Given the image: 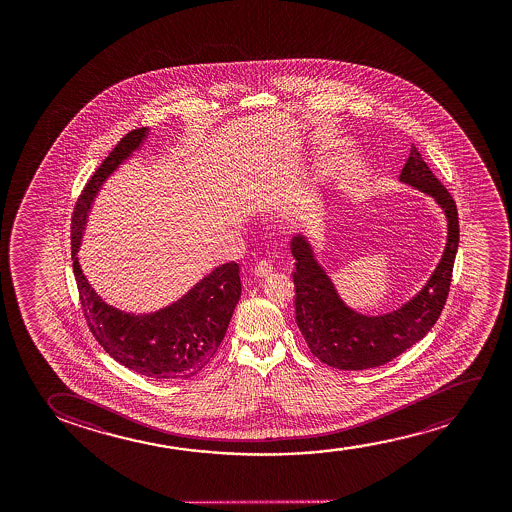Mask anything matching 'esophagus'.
<instances>
[{
  "instance_id": "obj_1",
  "label": "esophagus",
  "mask_w": 512,
  "mask_h": 512,
  "mask_svg": "<svg viewBox=\"0 0 512 512\" xmlns=\"http://www.w3.org/2000/svg\"><path fill=\"white\" fill-rule=\"evenodd\" d=\"M255 276H259V278H264L267 274L273 273V262L271 260H260L259 264L255 266Z\"/></svg>"
}]
</instances>
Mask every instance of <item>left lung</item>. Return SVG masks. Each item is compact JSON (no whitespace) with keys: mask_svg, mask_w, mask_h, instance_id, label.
<instances>
[{"mask_svg":"<svg viewBox=\"0 0 512 512\" xmlns=\"http://www.w3.org/2000/svg\"><path fill=\"white\" fill-rule=\"evenodd\" d=\"M400 180L427 192L439 203L448 217V243L427 285L397 311L365 316L344 306L329 276L313 257L308 241L302 236L292 239L295 322L313 357L341 371H362L392 362L427 336L448 299L460 241L455 201L414 145Z\"/></svg>","mask_w":512,"mask_h":512,"instance_id":"8db88e82","label":"left lung"}]
</instances>
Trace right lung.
Wrapping results in <instances>:
<instances>
[{"instance_id": "right-lung-1", "label": "right lung", "mask_w": 512, "mask_h": 512, "mask_svg": "<svg viewBox=\"0 0 512 512\" xmlns=\"http://www.w3.org/2000/svg\"><path fill=\"white\" fill-rule=\"evenodd\" d=\"M147 131V127L129 131L78 196L71 217L73 274L85 322L110 357L147 378L189 379L210 364L224 341L241 297L238 264L229 262L217 267L180 301L152 315H127L108 306L92 290L78 266V246L92 199L113 169L140 147Z\"/></svg>"}]
</instances>
